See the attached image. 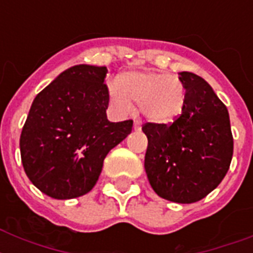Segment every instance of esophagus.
Returning <instances> with one entry per match:
<instances>
[{"label": "esophagus", "instance_id": "obj_1", "mask_svg": "<svg viewBox=\"0 0 253 253\" xmlns=\"http://www.w3.org/2000/svg\"><path fill=\"white\" fill-rule=\"evenodd\" d=\"M134 130L135 131H139V130H142V122L140 121H134Z\"/></svg>", "mask_w": 253, "mask_h": 253}]
</instances>
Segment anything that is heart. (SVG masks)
<instances>
[{"label":"heart","mask_w":253,"mask_h":253,"mask_svg":"<svg viewBox=\"0 0 253 253\" xmlns=\"http://www.w3.org/2000/svg\"><path fill=\"white\" fill-rule=\"evenodd\" d=\"M109 98L115 110L128 114L132 102L148 121L168 125L184 110L186 93L180 79L159 71H127L119 75L118 83L107 85Z\"/></svg>","instance_id":"heart-1"}]
</instances>
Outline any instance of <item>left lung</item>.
I'll return each instance as SVG.
<instances>
[{
  "mask_svg": "<svg viewBox=\"0 0 253 253\" xmlns=\"http://www.w3.org/2000/svg\"><path fill=\"white\" fill-rule=\"evenodd\" d=\"M184 110L172 125L146 123L144 169L159 197L177 204L202 200L220 184L231 164L234 139L227 107L212 87L192 72H180Z\"/></svg>",
  "mask_w": 253,
  "mask_h": 253,
  "instance_id": "1",
  "label": "left lung"
}]
</instances>
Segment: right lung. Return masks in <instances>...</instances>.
Returning a JSON list of instances; mask_svg holds the SVG:
<instances>
[{"mask_svg":"<svg viewBox=\"0 0 253 253\" xmlns=\"http://www.w3.org/2000/svg\"><path fill=\"white\" fill-rule=\"evenodd\" d=\"M106 73V67L73 65L33 101L19 139L22 164L30 181L55 200L90 192L106 155L132 130L131 119H107Z\"/></svg>","mask_w":253,"mask_h":253,"instance_id":"add662e5","label":"right lung"}]
</instances>
